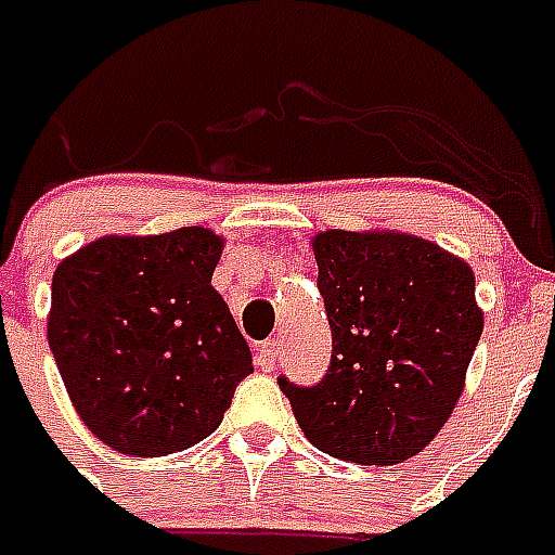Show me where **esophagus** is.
Returning a JSON list of instances; mask_svg holds the SVG:
<instances>
[{
    "mask_svg": "<svg viewBox=\"0 0 555 555\" xmlns=\"http://www.w3.org/2000/svg\"><path fill=\"white\" fill-rule=\"evenodd\" d=\"M278 354H281V344L278 340H266L260 344V349L255 352V363L263 372H272L278 366Z\"/></svg>",
    "mask_w": 555,
    "mask_h": 555,
    "instance_id": "esophagus-1",
    "label": "esophagus"
}]
</instances>
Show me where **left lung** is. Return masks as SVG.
<instances>
[{
    "label": "left lung",
    "mask_w": 555,
    "mask_h": 555,
    "mask_svg": "<svg viewBox=\"0 0 555 555\" xmlns=\"http://www.w3.org/2000/svg\"><path fill=\"white\" fill-rule=\"evenodd\" d=\"M332 363L318 387L281 378L304 436L354 464L387 467L438 436L485 330L467 260L396 229L312 237Z\"/></svg>",
    "instance_id": "obj_1"
}]
</instances>
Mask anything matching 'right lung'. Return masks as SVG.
I'll list each match as a JSON object with an SVG mask.
<instances>
[{
    "mask_svg": "<svg viewBox=\"0 0 555 555\" xmlns=\"http://www.w3.org/2000/svg\"><path fill=\"white\" fill-rule=\"evenodd\" d=\"M223 243L203 225L105 234L56 266L48 344L74 410L111 450L157 459L201 444L255 370L211 286Z\"/></svg>",
    "mask_w": 555,
    "mask_h": 555,
    "instance_id": "1",
    "label": "right lung"
}]
</instances>
